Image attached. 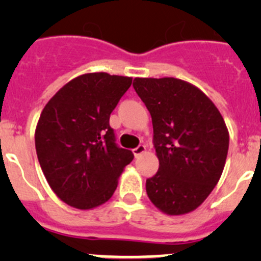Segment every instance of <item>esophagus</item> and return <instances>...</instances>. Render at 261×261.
Segmentation results:
<instances>
[{"mask_svg":"<svg viewBox=\"0 0 261 261\" xmlns=\"http://www.w3.org/2000/svg\"><path fill=\"white\" fill-rule=\"evenodd\" d=\"M145 150H146L145 145H139L138 147H135V149L133 150V152H134V155H135V158H139L141 154H143V152H145Z\"/></svg>","mask_w":261,"mask_h":261,"instance_id":"esophagus-1","label":"esophagus"}]
</instances>
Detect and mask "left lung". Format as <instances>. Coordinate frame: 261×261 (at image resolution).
I'll return each mask as SVG.
<instances>
[{"instance_id":"obj_1","label":"left lung","mask_w":261,"mask_h":261,"mask_svg":"<svg viewBox=\"0 0 261 261\" xmlns=\"http://www.w3.org/2000/svg\"><path fill=\"white\" fill-rule=\"evenodd\" d=\"M134 89L151 115L159 170L146 193L170 216L194 211L220 180L228 131L217 107L201 89L177 78H135Z\"/></svg>"}]
</instances>
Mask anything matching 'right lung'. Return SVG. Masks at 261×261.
I'll use <instances>...</instances> for the list:
<instances>
[{
	"label": "right lung",
	"mask_w": 261,
	"mask_h": 261,
	"mask_svg": "<svg viewBox=\"0 0 261 261\" xmlns=\"http://www.w3.org/2000/svg\"><path fill=\"white\" fill-rule=\"evenodd\" d=\"M133 78L87 73L59 89L35 130L39 163L50 188L69 206L91 210L109 201L131 150L115 143L110 115Z\"/></svg>",
	"instance_id": "right-lung-1"
}]
</instances>
